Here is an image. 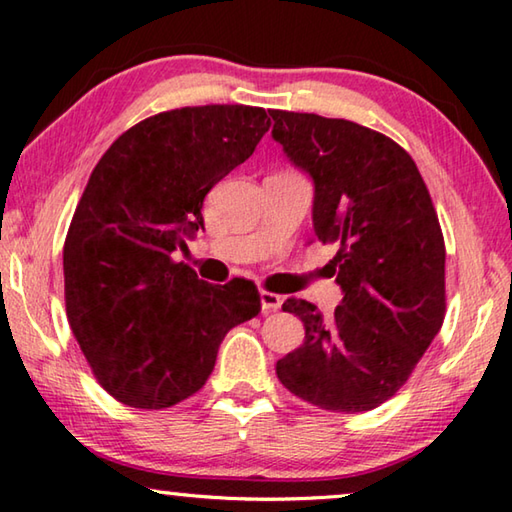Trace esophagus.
Masks as SVG:
<instances>
[{
	"mask_svg": "<svg viewBox=\"0 0 512 512\" xmlns=\"http://www.w3.org/2000/svg\"><path fill=\"white\" fill-rule=\"evenodd\" d=\"M283 299L279 295H274V292H267V290H261V308L263 313H276L281 308Z\"/></svg>",
	"mask_w": 512,
	"mask_h": 512,
	"instance_id": "34e87169",
	"label": "esophagus"
}]
</instances>
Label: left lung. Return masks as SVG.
Instances as JSON below:
<instances>
[{"label": "left lung", "instance_id": "1", "mask_svg": "<svg viewBox=\"0 0 512 512\" xmlns=\"http://www.w3.org/2000/svg\"><path fill=\"white\" fill-rule=\"evenodd\" d=\"M272 138L313 179L317 240L333 256L342 301L322 317L306 299L283 311L304 345L276 363L292 395L331 413H363L408 381L445 320V238L420 170L379 131L315 113L270 111Z\"/></svg>", "mask_w": 512, "mask_h": 512}]
</instances>
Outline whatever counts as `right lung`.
I'll return each instance as SVG.
<instances>
[{"label": "right lung", "mask_w": 512, "mask_h": 512, "mask_svg": "<svg viewBox=\"0 0 512 512\" xmlns=\"http://www.w3.org/2000/svg\"><path fill=\"white\" fill-rule=\"evenodd\" d=\"M267 129L256 106L177 108L124 131L92 170L63 247L65 308L92 374L122 404L161 410L195 395L224 335L261 311L254 283L213 286L172 251L204 229L208 190Z\"/></svg>", "instance_id": "add662e5"}]
</instances>
